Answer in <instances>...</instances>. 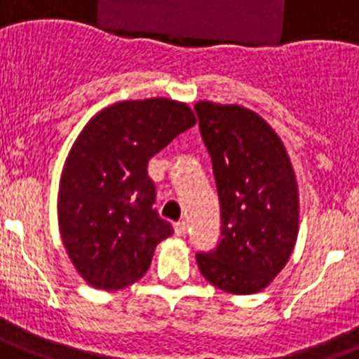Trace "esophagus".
<instances>
[{"mask_svg": "<svg viewBox=\"0 0 359 359\" xmlns=\"http://www.w3.org/2000/svg\"><path fill=\"white\" fill-rule=\"evenodd\" d=\"M186 230H188V224H186V221L175 222V233H177V236L184 237L186 236Z\"/></svg>", "mask_w": 359, "mask_h": 359, "instance_id": "34e87169", "label": "esophagus"}]
</instances>
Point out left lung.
<instances>
[{
    "label": "left lung",
    "instance_id": "obj_1",
    "mask_svg": "<svg viewBox=\"0 0 359 359\" xmlns=\"http://www.w3.org/2000/svg\"><path fill=\"white\" fill-rule=\"evenodd\" d=\"M195 113L221 204V239L198 252V270L221 290L254 294L281 272L296 245L299 198L290 158L254 111L198 102Z\"/></svg>",
    "mask_w": 359,
    "mask_h": 359
}]
</instances>
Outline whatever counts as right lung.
<instances>
[{
    "instance_id": "obj_1",
    "label": "right lung",
    "mask_w": 359,
    "mask_h": 359,
    "mask_svg": "<svg viewBox=\"0 0 359 359\" xmlns=\"http://www.w3.org/2000/svg\"><path fill=\"white\" fill-rule=\"evenodd\" d=\"M194 126L186 104L149 98L118 102L83 128L63 168L58 213L65 250L89 285H133L173 233L156 212L147 162Z\"/></svg>"
}]
</instances>
